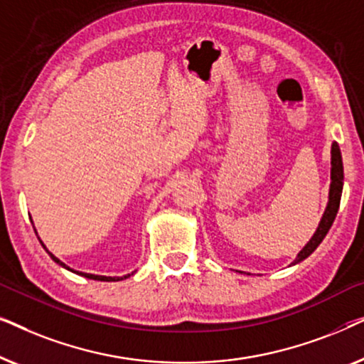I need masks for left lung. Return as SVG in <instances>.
I'll return each instance as SVG.
<instances>
[{"mask_svg":"<svg viewBox=\"0 0 364 364\" xmlns=\"http://www.w3.org/2000/svg\"><path fill=\"white\" fill-rule=\"evenodd\" d=\"M343 161H341V152L340 146L336 142H333L331 146V186H330V200H328L326 210L323 213L320 225H318L315 235L311 237V240L303 247V250L298 253L296 260L291 263H300L305 260L306 257H310L313 252L316 250V247L323 242V238L326 237L328 230H330L333 222H335V217L338 213V208H340V200H341V192H343Z\"/></svg>","mask_w":364,"mask_h":364,"instance_id":"obj_1","label":"left lung"}]
</instances>
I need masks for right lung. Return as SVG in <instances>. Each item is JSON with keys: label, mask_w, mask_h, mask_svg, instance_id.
I'll list each match as a JSON object with an SVG mask.
<instances>
[{"label": "right lung", "mask_w": 364, "mask_h": 364, "mask_svg": "<svg viewBox=\"0 0 364 364\" xmlns=\"http://www.w3.org/2000/svg\"><path fill=\"white\" fill-rule=\"evenodd\" d=\"M34 232H36V230H34ZM39 242H41V240H39ZM41 245H43V242H41ZM43 247H44V245H43ZM44 248H46V247H44ZM46 252L49 253V257H51L54 262L59 263V265L64 267V268H68V270H71V268L64 265V263H63L61 260H59V258L54 257L51 252H49V250H46ZM71 272H74V270H71ZM76 273H79V275H82V277H86V278H91V280H97V282H119V280H124V278L131 277V273H129V275H126V277H102V275H92V273H82V272H76Z\"/></svg>", "instance_id": "obj_1"}]
</instances>
